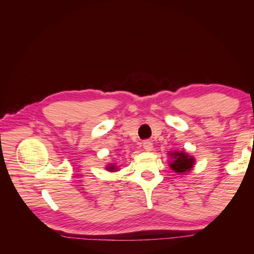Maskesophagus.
Masks as SVG:
<instances>
[{
	"label": "esophagus",
	"mask_w": 254,
	"mask_h": 254,
	"mask_svg": "<svg viewBox=\"0 0 254 254\" xmlns=\"http://www.w3.org/2000/svg\"><path fill=\"white\" fill-rule=\"evenodd\" d=\"M143 147H144L145 151H148L149 152V151H151L153 149V145H152V143L150 141H144Z\"/></svg>",
	"instance_id": "esophagus-1"
}]
</instances>
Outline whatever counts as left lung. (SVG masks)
Listing matches in <instances>:
<instances>
[{
	"label": "left lung",
	"mask_w": 254,
	"mask_h": 254,
	"mask_svg": "<svg viewBox=\"0 0 254 254\" xmlns=\"http://www.w3.org/2000/svg\"><path fill=\"white\" fill-rule=\"evenodd\" d=\"M167 155L171 157V161L168 162V165H170L173 172L179 175L188 174L193 170L194 165L196 164L195 158L193 156H190L184 150L168 151Z\"/></svg>",
	"instance_id": "obj_1"
}]
</instances>
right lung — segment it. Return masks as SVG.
Wrapping results in <instances>:
<instances>
[{
	"label": "right lung",
	"instance_id": "obj_1",
	"mask_svg": "<svg viewBox=\"0 0 254 254\" xmlns=\"http://www.w3.org/2000/svg\"><path fill=\"white\" fill-rule=\"evenodd\" d=\"M106 170L108 172H118L119 168H118V166L115 163H109L108 165L106 166Z\"/></svg>",
	"mask_w": 254,
	"mask_h": 254
}]
</instances>
